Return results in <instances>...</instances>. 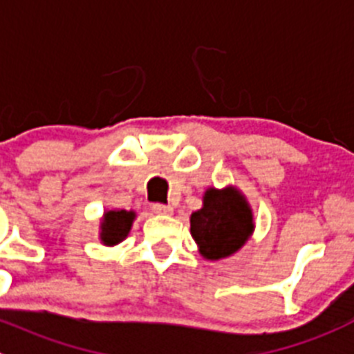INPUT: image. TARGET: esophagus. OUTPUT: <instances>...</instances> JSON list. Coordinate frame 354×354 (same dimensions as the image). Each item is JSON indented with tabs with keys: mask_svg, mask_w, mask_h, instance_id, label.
Here are the masks:
<instances>
[{
	"mask_svg": "<svg viewBox=\"0 0 354 354\" xmlns=\"http://www.w3.org/2000/svg\"><path fill=\"white\" fill-rule=\"evenodd\" d=\"M151 212L153 213H160V215H169L173 213V208L169 205H162V203H153L151 205Z\"/></svg>",
	"mask_w": 354,
	"mask_h": 354,
	"instance_id": "1",
	"label": "esophagus"
}]
</instances>
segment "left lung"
Instances as JSON below:
<instances>
[{
	"label": "left lung",
	"mask_w": 354,
	"mask_h": 354,
	"mask_svg": "<svg viewBox=\"0 0 354 354\" xmlns=\"http://www.w3.org/2000/svg\"><path fill=\"white\" fill-rule=\"evenodd\" d=\"M252 213L238 190L209 189L190 216V232L206 259L231 256L252 232Z\"/></svg>",
	"instance_id": "8db88e82"
}]
</instances>
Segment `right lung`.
<instances>
[{
	"label": "right lung",
	"mask_w": 354,
	"mask_h": 354,
	"mask_svg": "<svg viewBox=\"0 0 354 354\" xmlns=\"http://www.w3.org/2000/svg\"><path fill=\"white\" fill-rule=\"evenodd\" d=\"M133 221V213L120 209V212H107L102 222V241L106 245H116L129 234Z\"/></svg>",
	"instance_id": "obj_1"
}]
</instances>
